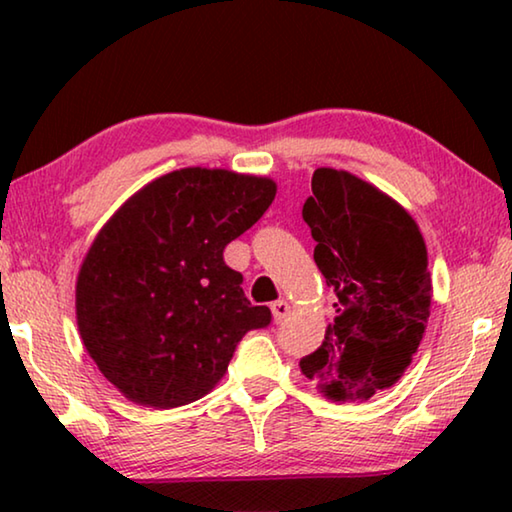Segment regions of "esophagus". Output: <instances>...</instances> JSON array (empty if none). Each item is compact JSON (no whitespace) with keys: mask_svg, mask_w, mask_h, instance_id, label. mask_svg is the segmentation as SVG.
<instances>
[{"mask_svg":"<svg viewBox=\"0 0 512 512\" xmlns=\"http://www.w3.org/2000/svg\"><path fill=\"white\" fill-rule=\"evenodd\" d=\"M271 311H273L275 323H282V320L289 316V302L287 300H277L271 305Z\"/></svg>","mask_w":512,"mask_h":512,"instance_id":"1","label":"esophagus"}]
</instances>
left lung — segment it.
Segmentation results:
<instances>
[{
	"label": "left lung",
	"instance_id": "obj_1",
	"mask_svg": "<svg viewBox=\"0 0 512 512\" xmlns=\"http://www.w3.org/2000/svg\"><path fill=\"white\" fill-rule=\"evenodd\" d=\"M302 219L336 318L302 375L332 400H368L393 386L418 352L431 309L427 248L404 207L348 171L316 169Z\"/></svg>",
	"mask_w": 512,
	"mask_h": 512
}]
</instances>
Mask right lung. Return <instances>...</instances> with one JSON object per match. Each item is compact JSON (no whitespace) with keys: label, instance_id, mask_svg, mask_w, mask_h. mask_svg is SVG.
Instances as JSON below:
<instances>
[{"label":"right lung","instance_id":"obj_1","mask_svg":"<svg viewBox=\"0 0 512 512\" xmlns=\"http://www.w3.org/2000/svg\"><path fill=\"white\" fill-rule=\"evenodd\" d=\"M268 178L180 169L137 192L94 239L76 282L85 350L128 400L173 409L203 397L250 329L253 307L223 250L262 219Z\"/></svg>","mask_w":512,"mask_h":512}]
</instances>
